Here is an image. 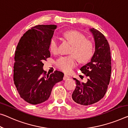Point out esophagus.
<instances>
[{
	"label": "esophagus",
	"mask_w": 128,
	"mask_h": 128,
	"mask_svg": "<svg viewBox=\"0 0 128 128\" xmlns=\"http://www.w3.org/2000/svg\"><path fill=\"white\" fill-rule=\"evenodd\" d=\"M70 78V76H68V75H67L66 74H64V78H63L64 80H67V79Z\"/></svg>",
	"instance_id": "34e87169"
}]
</instances>
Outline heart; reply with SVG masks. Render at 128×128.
I'll use <instances>...</instances> for the list:
<instances>
[{
  "instance_id": "b5f03b06",
  "label": "heart",
  "mask_w": 128,
  "mask_h": 128,
  "mask_svg": "<svg viewBox=\"0 0 128 128\" xmlns=\"http://www.w3.org/2000/svg\"><path fill=\"white\" fill-rule=\"evenodd\" d=\"M64 37L72 45L70 50L72 55L62 56L57 60L56 66L64 72H70L77 64L76 56L82 63H86L93 58L94 53V47L93 42L86 39L84 34L77 30H70L64 34ZM49 49L52 53L58 52V42L54 38L50 39Z\"/></svg>"
}]
</instances>
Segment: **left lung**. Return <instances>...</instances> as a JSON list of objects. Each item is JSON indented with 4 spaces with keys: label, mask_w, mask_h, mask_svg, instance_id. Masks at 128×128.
Returning a JSON list of instances; mask_svg holds the SVG:
<instances>
[{
    "label": "left lung",
    "mask_w": 128,
    "mask_h": 128,
    "mask_svg": "<svg viewBox=\"0 0 128 128\" xmlns=\"http://www.w3.org/2000/svg\"><path fill=\"white\" fill-rule=\"evenodd\" d=\"M95 42V51L90 62L80 68L88 77L86 83L76 80V86L72 94L73 100L82 105L94 104L103 98L110 82L111 75L110 50L106 38L94 28H91Z\"/></svg>",
    "instance_id": "left-lung-1"
}]
</instances>
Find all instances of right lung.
Listing matches in <instances>:
<instances>
[{"mask_svg":"<svg viewBox=\"0 0 128 128\" xmlns=\"http://www.w3.org/2000/svg\"><path fill=\"white\" fill-rule=\"evenodd\" d=\"M56 25H38L20 38L15 54L14 81L21 98L31 104L47 100L54 86L62 80L64 74L56 70L46 74L42 62L50 58L49 43Z\"/></svg>","mask_w":128,"mask_h":128,"instance_id":"1","label":"right lung"}]
</instances>
